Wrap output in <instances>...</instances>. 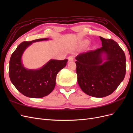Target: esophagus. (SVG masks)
I'll use <instances>...</instances> for the list:
<instances>
[{
    "label": "esophagus",
    "mask_w": 133,
    "mask_h": 133,
    "mask_svg": "<svg viewBox=\"0 0 133 133\" xmlns=\"http://www.w3.org/2000/svg\"><path fill=\"white\" fill-rule=\"evenodd\" d=\"M68 60H69V62H72L74 60V57L73 56H70V57H68Z\"/></svg>",
    "instance_id": "obj_1"
}]
</instances>
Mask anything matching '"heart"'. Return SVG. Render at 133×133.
<instances>
[{
    "mask_svg": "<svg viewBox=\"0 0 133 133\" xmlns=\"http://www.w3.org/2000/svg\"><path fill=\"white\" fill-rule=\"evenodd\" d=\"M85 43H88V42H87V41H86V42H85Z\"/></svg>",
    "mask_w": 133,
    "mask_h": 133,
    "instance_id": "obj_1",
    "label": "heart"
}]
</instances>
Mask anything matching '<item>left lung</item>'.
Listing matches in <instances>:
<instances>
[{
  "label": "left lung",
  "instance_id": "left-lung-1",
  "mask_svg": "<svg viewBox=\"0 0 133 133\" xmlns=\"http://www.w3.org/2000/svg\"><path fill=\"white\" fill-rule=\"evenodd\" d=\"M102 47L80 53L75 62L78 83L85 94L96 98L113 92L124 79L126 58L118 44L99 37Z\"/></svg>",
  "mask_w": 133,
  "mask_h": 133
}]
</instances>
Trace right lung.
<instances>
[{
	"mask_svg": "<svg viewBox=\"0 0 133 133\" xmlns=\"http://www.w3.org/2000/svg\"><path fill=\"white\" fill-rule=\"evenodd\" d=\"M49 38L34 40L21 43L12 54L9 62V74L12 84L27 97L41 98L54 89L58 72L65 67L68 59H50L39 69H29L23 65L22 56L33 43L48 41Z\"/></svg>",
	"mask_w": 133,
	"mask_h": 133,
	"instance_id": "1",
	"label": "right lung"
}]
</instances>
